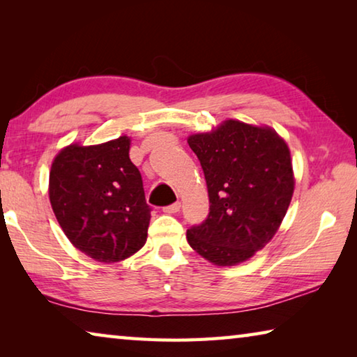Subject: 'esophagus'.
<instances>
[{
  "label": "esophagus",
  "mask_w": 357,
  "mask_h": 357,
  "mask_svg": "<svg viewBox=\"0 0 357 357\" xmlns=\"http://www.w3.org/2000/svg\"><path fill=\"white\" fill-rule=\"evenodd\" d=\"M179 209H181V203L176 202V203L168 204V206H165V208H164V213H167V214H176Z\"/></svg>",
  "instance_id": "1"
}]
</instances>
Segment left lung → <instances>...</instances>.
<instances>
[{
    "instance_id": "left-lung-1",
    "label": "left lung",
    "mask_w": 357,
    "mask_h": 357,
    "mask_svg": "<svg viewBox=\"0 0 357 357\" xmlns=\"http://www.w3.org/2000/svg\"><path fill=\"white\" fill-rule=\"evenodd\" d=\"M209 195V214L187 229V243L217 266L255 255L279 229L294 190L291 155L271 128L228 119L190 135Z\"/></svg>"
}]
</instances>
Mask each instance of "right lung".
<instances>
[{
    "label": "right lung",
    "mask_w": 357,
    "mask_h": 357,
    "mask_svg": "<svg viewBox=\"0 0 357 357\" xmlns=\"http://www.w3.org/2000/svg\"><path fill=\"white\" fill-rule=\"evenodd\" d=\"M130 138L59 153L50 172V203L78 250L100 263L134 255L146 243L151 206L129 157Z\"/></svg>",
    "instance_id": "1"
}]
</instances>
